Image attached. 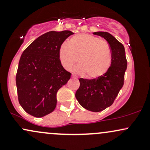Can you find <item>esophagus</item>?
<instances>
[{"label": "esophagus", "instance_id": "esophagus-1", "mask_svg": "<svg viewBox=\"0 0 150 150\" xmlns=\"http://www.w3.org/2000/svg\"><path fill=\"white\" fill-rule=\"evenodd\" d=\"M74 77H74V75H72V78H74Z\"/></svg>", "mask_w": 150, "mask_h": 150}]
</instances>
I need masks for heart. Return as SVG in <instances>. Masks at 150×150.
Listing matches in <instances>:
<instances>
[{
	"instance_id": "obj_1",
	"label": "heart",
	"mask_w": 150,
	"mask_h": 150,
	"mask_svg": "<svg viewBox=\"0 0 150 150\" xmlns=\"http://www.w3.org/2000/svg\"><path fill=\"white\" fill-rule=\"evenodd\" d=\"M75 72L87 74L89 78L101 77L111 63V53L107 42L89 34H77L63 43L59 49V59L65 69L70 70L77 61Z\"/></svg>"
}]
</instances>
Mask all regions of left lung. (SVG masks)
I'll return each mask as SVG.
<instances>
[{"instance_id": "8db88e82", "label": "left lung", "mask_w": 150, "mask_h": 150, "mask_svg": "<svg viewBox=\"0 0 150 150\" xmlns=\"http://www.w3.org/2000/svg\"><path fill=\"white\" fill-rule=\"evenodd\" d=\"M107 41L111 51V66L106 73L97 78H80V87L75 93L79 104L85 109L99 112L111 106L123 87L127 68L125 48L121 43L106 32L93 33Z\"/></svg>"}]
</instances>
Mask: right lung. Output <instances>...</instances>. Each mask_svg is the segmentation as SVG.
Wrapping results in <instances>:
<instances>
[{
	"label": "right lung",
	"instance_id": "1",
	"mask_svg": "<svg viewBox=\"0 0 150 150\" xmlns=\"http://www.w3.org/2000/svg\"><path fill=\"white\" fill-rule=\"evenodd\" d=\"M74 33L68 30L46 32L22 53L16 75L18 100L29 114L41 118L53 111L56 94L70 80L71 73L59 59V49Z\"/></svg>",
	"mask_w": 150,
	"mask_h": 150
}]
</instances>
